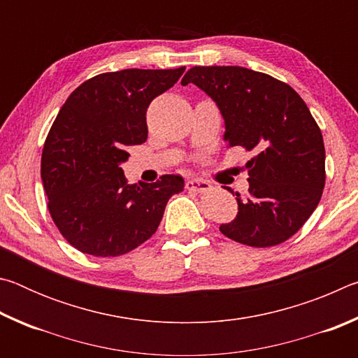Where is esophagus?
Segmentation results:
<instances>
[{
    "instance_id": "esophagus-1",
    "label": "esophagus",
    "mask_w": 358,
    "mask_h": 358,
    "mask_svg": "<svg viewBox=\"0 0 358 358\" xmlns=\"http://www.w3.org/2000/svg\"><path fill=\"white\" fill-rule=\"evenodd\" d=\"M210 187L211 186L208 181H203V180H187L186 181V189H191V191L203 192V191H208Z\"/></svg>"
}]
</instances>
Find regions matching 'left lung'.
Instances as JSON below:
<instances>
[{"mask_svg": "<svg viewBox=\"0 0 358 358\" xmlns=\"http://www.w3.org/2000/svg\"><path fill=\"white\" fill-rule=\"evenodd\" d=\"M194 83L220 107L227 147L252 151L250 194H237L238 215L220 230L230 240L268 248L289 240L322 197L325 148L316 120L292 87L240 66H196Z\"/></svg>", "mask_w": 358, "mask_h": 358, "instance_id": "1", "label": "left lung"}]
</instances>
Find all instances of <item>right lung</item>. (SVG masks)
Wrapping results in <instances>:
<instances>
[{
  "mask_svg": "<svg viewBox=\"0 0 358 358\" xmlns=\"http://www.w3.org/2000/svg\"><path fill=\"white\" fill-rule=\"evenodd\" d=\"M178 69H123L88 78L59 110L45 138L41 178L48 211L83 254L117 257L156 232L166 205L183 191L180 175L128 185V148L148 137L147 108L172 88Z\"/></svg>",
  "mask_w": 358,
  "mask_h": 358,
  "instance_id": "obj_1",
  "label": "right lung"
}]
</instances>
